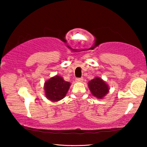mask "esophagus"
Instances as JSON below:
<instances>
[{
  "instance_id": "esophagus-1",
  "label": "esophagus",
  "mask_w": 147,
  "mask_h": 147,
  "mask_svg": "<svg viewBox=\"0 0 147 147\" xmlns=\"http://www.w3.org/2000/svg\"><path fill=\"white\" fill-rule=\"evenodd\" d=\"M83 78H78L76 79V82H82L83 81Z\"/></svg>"
}]
</instances>
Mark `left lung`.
Masks as SVG:
<instances>
[{
  "instance_id": "obj_1",
  "label": "left lung",
  "mask_w": 147,
  "mask_h": 147,
  "mask_svg": "<svg viewBox=\"0 0 147 147\" xmlns=\"http://www.w3.org/2000/svg\"><path fill=\"white\" fill-rule=\"evenodd\" d=\"M88 87L91 94L98 99H102L109 91V86L106 82L98 76L89 81Z\"/></svg>"
}]
</instances>
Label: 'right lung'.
<instances>
[{
    "label": "right lung",
    "mask_w": 147,
    "mask_h": 147,
    "mask_svg": "<svg viewBox=\"0 0 147 147\" xmlns=\"http://www.w3.org/2000/svg\"><path fill=\"white\" fill-rule=\"evenodd\" d=\"M70 86V82L65 81L61 76L56 75L45 82V95L52 102L59 101L65 96Z\"/></svg>",
    "instance_id": "right-lung-1"
}]
</instances>
